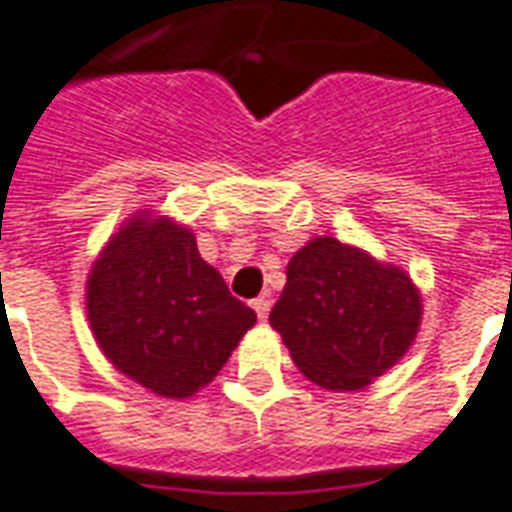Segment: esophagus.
Here are the masks:
<instances>
[{"label":"esophagus","instance_id":"obj_1","mask_svg":"<svg viewBox=\"0 0 512 512\" xmlns=\"http://www.w3.org/2000/svg\"><path fill=\"white\" fill-rule=\"evenodd\" d=\"M270 305H272L270 294H261V297H256V300H253V311H256V316H259L261 322L267 319V313H270Z\"/></svg>","mask_w":512,"mask_h":512}]
</instances>
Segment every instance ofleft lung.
Segmentation results:
<instances>
[{
    "label": "left lung",
    "mask_w": 512,
    "mask_h": 512,
    "mask_svg": "<svg viewBox=\"0 0 512 512\" xmlns=\"http://www.w3.org/2000/svg\"><path fill=\"white\" fill-rule=\"evenodd\" d=\"M423 297L409 272L335 237H313L286 267L270 313L294 365L333 393L365 390L417 338Z\"/></svg>",
    "instance_id": "obj_1"
}]
</instances>
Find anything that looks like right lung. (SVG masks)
I'll use <instances>...</instances> for the list:
<instances>
[{
    "mask_svg": "<svg viewBox=\"0 0 512 512\" xmlns=\"http://www.w3.org/2000/svg\"><path fill=\"white\" fill-rule=\"evenodd\" d=\"M87 319L119 374L182 401L218 376L256 313L201 259L188 226L138 210L89 270Z\"/></svg>",
    "mask_w": 512,
    "mask_h": 512,
    "instance_id": "add662e5",
    "label": "right lung"
}]
</instances>
